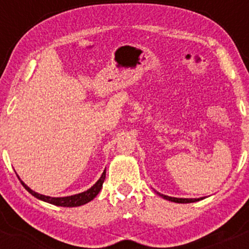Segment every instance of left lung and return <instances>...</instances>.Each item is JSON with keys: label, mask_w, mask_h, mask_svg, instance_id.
Here are the masks:
<instances>
[{"label": "left lung", "mask_w": 249, "mask_h": 249, "mask_svg": "<svg viewBox=\"0 0 249 249\" xmlns=\"http://www.w3.org/2000/svg\"><path fill=\"white\" fill-rule=\"evenodd\" d=\"M158 196H160L161 198L168 200V201H173V202H178V204H190V202H196V201H199V200H202L204 198H198V199H188V198H174V196H165V194H161L159 192H157V191H154Z\"/></svg>", "instance_id": "1"}]
</instances>
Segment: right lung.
Wrapping results in <instances>:
<instances>
[{
    "label": "right lung",
    "instance_id": "1",
    "mask_svg": "<svg viewBox=\"0 0 249 249\" xmlns=\"http://www.w3.org/2000/svg\"><path fill=\"white\" fill-rule=\"evenodd\" d=\"M105 174H107V170H104V172L102 173L101 178L96 181L95 185H92L89 190L84 191V192L78 193V194H73V196H44V194H39L33 191L29 186L24 184L22 181L21 178L18 179L21 181V184L23 185V187L25 190L29 192L31 196H34L35 198L42 200V201L49 202L51 205H56V206H62V207H77V206H82V205L88 204L89 201H91L92 199H95L97 196V194L101 192L102 187H103V182L105 180Z\"/></svg>",
    "mask_w": 249,
    "mask_h": 249
}]
</instances>
